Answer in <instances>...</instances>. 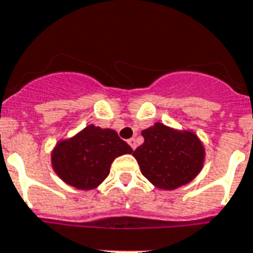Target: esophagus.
Here are the masks:
<instances>
[{
    "label": "esophagus",
    "instance_id": "1",
    "mask_svg": "<svg viewBox=\"0 0 253 253\" xmlns=\"http://www.w3.org/2000/svg\"><path fill=\"white\" fill-rule=\"evenodd\" d=\"M128 144L130 145V147H132V149H133V151L136 149V148H137V142H136V138H129Z\"/></svg>",
    "mask_w": 253,
    "mask_h": 253
}]
</instances>
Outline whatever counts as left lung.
I'll use <instances>...</instances> for the list:
<instances>
[{
  "instance_id": "left-lung-1",
  "label": "left lung",
  "mask_w": 253,
  "mask_h": 253,
  "mask_svg": "<svg viewBox=\"0 0 253 253\" xmlns=\"http://www.w3.org/2000/svg\"><path fill=\"white\" fill-rule=\"evenodd\" d=\"M144 144L133 152L141 173L153 185L174 189L201 170L204 148L191 132H176L157 123L142 130Z\"/></svg>"
}]
</instances>
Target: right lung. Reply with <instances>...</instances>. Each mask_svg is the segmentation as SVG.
<instances>
[{
    "instance_id": "1",
    "label": "right lung",
    "mask_w": 253,
    "mask_h": 253,
    "mask_svg": "<svg viewBox=\"0 0 253 253\" xmlns=\"http://www.w3.org/2000/svg\"><path fill=\"white\" fill-rule=\"evenodd\" d=\"M132 152L115 130L89 125L77 136L57 145L52 163L66 184L79 189H93L108 177L116 157Z\"/></svg>"
}]
</instances>
